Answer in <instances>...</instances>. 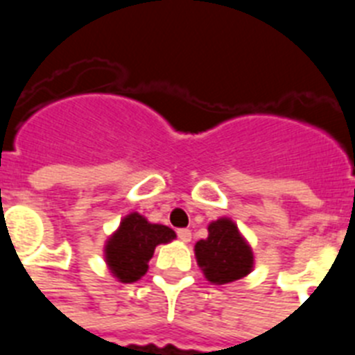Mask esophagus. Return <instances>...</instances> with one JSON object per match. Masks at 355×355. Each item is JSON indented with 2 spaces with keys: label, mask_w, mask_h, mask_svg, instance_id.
<instances>
[{
  "label": "esophagus",
  "mask_w": 355,
  "mask_h": 355,
  "mask_svg": "<svg viewBox=\"0 0 355 355\" xmlns=\"http://www.w3.org/2000/svg\"><path fill=\"white\" fill-rule=\"evenodd\" d=\"M178 238H180L181 241H184V243H188V241L192 240V233H190L188 229H178Z\"/></svg>",
  "instance_id": "1"
}]
</instances>
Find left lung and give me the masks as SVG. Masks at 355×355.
<instances>
[{
	"mask_svg": "<svg viewBox=\"0 0 355 355\" xmlns=\"http://www.w3.org/2000/svg\"><path fill=\"white\" fill-rule=\"evenodd\" d=\"M197 265L209 283L227 284L245 277L254 266L250 245L231 218H218L208 225V238L196 243Z\"/></svg>",
	"mask_w": 355,
	"mask_h": 355,
	"instance_id": "8db88e82",
	"label": "left lung"
}]
</instances>
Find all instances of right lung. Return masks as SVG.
Instances as JSON below:
<instances>
[{
  "instance_id": "right-lung-1",
  "label": "right lung",
  "mask_w": 355,
  "mask_h": 355,
  "mask_svg": "<svg viewBox=\"0 0 355 355\" xmlns=\"http://www.w3.org/2000/svg\"><path fill=\"white\" fill-rule=\"evenodd\" d=\"M175 238L171 227L150 224L146 216L133 211L122 218L121 225L105 245V259L110 272L121 283H135L147 272L156 245Z\"/></svg>"
}]
</instances>
